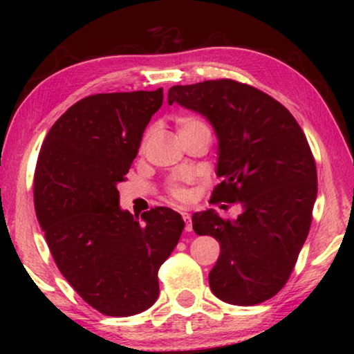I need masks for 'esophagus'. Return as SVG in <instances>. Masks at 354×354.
Returning <instances> with one entry per match:
<instances>
[{"mask_svg":"<svg viewBox=\"0 0 354 354\" xmlns=\"http://www.w3.org/2000/svg\"><path fill=\"white\" fill-rule=\"evenodd\" d=\"M181 215H183V220H184V223H185V231H192V218H190V214L189 212H181Z\"/></svg>","mask_w":354,"mask_h":354,"instance_id":"34e87169","label":"esophagus"}]
</instances>
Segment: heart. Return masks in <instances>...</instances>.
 Wrapping results in <instances>:
<instances>
[{
    "instance_id": "obj_1",
    "label": "heart",
    "mask_w": 354,
    "mask_h": 354,
    "mask_svg": "<svg viewBox=\"0 0 354 354\" xmlns=\"http://www.w3.org/2000/svg\"><path fill=\"white\" fill-rule=\"evenodd\" d=\"M176 129H178V136L185 137L189 134H194V133H198V131H209L207 124L203 122L200 117L196 115H192V113H183V115H178L176 120ZM149 137V129L143 136V140H142V145H145V142L148 140ZM167 192H169V195L171 196L173 200L178 201V203H185L189 201L190 198V192L189 189L185 187V185L181 181H171L169 185H167Z\"/></svg>"
}]
</instances>
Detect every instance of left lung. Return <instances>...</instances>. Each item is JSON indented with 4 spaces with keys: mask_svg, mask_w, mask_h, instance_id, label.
I'll return each mask as SVG.
<instances>
[{
    "mask_svg": "<svg viewBox=\"0 0 354 354\" xmlns=\"http://www.w3.org/2000/svg\"><path fill=\"white\" fill-rule=\"evenodd\" d=\"M173 103L203 113L217 133L221 181L211 203L243 209L234 221L212 209L192 215L196 234L220 243L211 290L236 306L270 299L290 278L313 221L317 167L306 136L279 101L234 80L173 86Z\"/></svg>",
    "mask_w": 354,
    "mask_h": 354,
    "instance_id": "left-lung-1",
    "label": "left lung"
}]
</instances>
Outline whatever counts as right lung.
<instances>
[{"mask_svg":"<svg viewBox=\"0 0 354 354\" xmlns=\"http://www.w3.org/2000/svg\"><path fill=\"white\" fill-rule=\"evenodd\" d=\"M164 91L97 93L68 107L46 134L34 206L53 259L84 301L111 317L151 308L158 272L178 245L181 215L158 206L142 220L120 209L127 179Z\"/></svg>","mask_w":354,"mask_h":354,"instance_id":"1","label":"right lung"}]
</instances>
